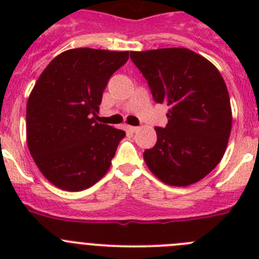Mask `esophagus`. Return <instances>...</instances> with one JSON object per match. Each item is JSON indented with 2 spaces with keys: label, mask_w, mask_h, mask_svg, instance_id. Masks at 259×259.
<instances>
[{
  "label": "esophagus",
  "mask_w": 259,
  "mask_h": 259,
  "mask_svg": "<svg viewBox=\"0 0 259 259\" xmlns=\"http://www.w3.org/2000/svg\"><path fill=\"white\" fill-rule=\"evenodd\" d=\"M125 130L130 132H136V131H139V127H134V125H125Z\"/></svg>",
  "instance_id": "1"
}]
</instances>
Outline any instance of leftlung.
Segmentation results:
<instances>
[{"label":"left lung","instance_id":"8db88e82","mask_svg":"<svg viewBox=\"0 0 259 259\" xmlns=\"http://www.w3.org/2000/svg\"><path fill=\"white\" fill-rule=\"evenodd\" d=\"M157 104L168 107L164 128L144 161L167 185L187 187L214 170L232 127L230 95L218 68L187 48L131 52Z\"/></svg>","mask_w":259,"mask_h":259}]
</instances>
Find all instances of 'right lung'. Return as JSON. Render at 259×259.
Returning <instances> with one entry per match:
<instances>
[{"mask_svg":"<svg viewBox=\"0 0 259 259\" xmlns=\"http://www.w3.org/2000/svg\"><path fill=\"white\" fill-rule=\"evenodd\" d=\"M128 57L130 52L70 49L38 76L27 102V145L53 185L83 191L109 171L125 132L96 116L107 81Z\"/></svg>","mask_w":259,"mask_h":259,"instance_id":"1","label":"right lung"}]
</instances>
